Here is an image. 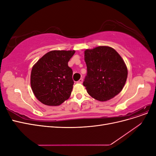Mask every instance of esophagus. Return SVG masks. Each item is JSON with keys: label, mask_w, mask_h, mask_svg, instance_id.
Segmentation results:
<instances>
[{"label": "esophagus", "mask_w": 156, "mask_h": 156, "mask_svg": "<svg viewBox=\"0 0 156 156\" xmlns=\"http://www.w3.org/2000/svg\"><path fill=\"white\" fill-rule=\"evenodd\" d=\"M83 81V79L81 78V79H80L79 80V81H77V83H82Z\"/></svg>", "instance_id": "obj_1"}]
</instances>
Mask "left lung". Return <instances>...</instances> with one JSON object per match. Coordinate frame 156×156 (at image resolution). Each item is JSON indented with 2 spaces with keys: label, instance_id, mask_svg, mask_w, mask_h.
Returning a JSON list of instances; mask_svg holds the SVG:
<instances>
[{
  "label": "left lung",
  "instance_id": "obj_1",
  "mask_svg": "<svg viewBox=\"0 0 156 156\" xmlns=\"http://www.w3.org/2000/svg\"><path fill=\"white\" fill-rule=\"evenodd\" d=\"M87 75L83 81L89 95L97 100L107 101L119 94L127 77L122 57L110 47L100 46L84 51Z\"/></svg>",
  "mask_w": 156,
  "mask_h": 156
}]
</instances>
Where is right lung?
<instances>
[{
  "label": "right lung",
  "mask_w": 156,
  "mask_h": 156,
  "mask_svg": "<svg viewBox=\"0 0 156 156\" xmlns=\"http://www.w3.org/2000/svg\"><path fill=\"white\" fill-rule=\"evenodd\" d=\"M74 53L75 51H51L33 66L30 84L40 102L57 106L69 98L74 82L68 62Z\"/></svg>",
  "instance_id": "right-lung-1"
}]
</instances>
